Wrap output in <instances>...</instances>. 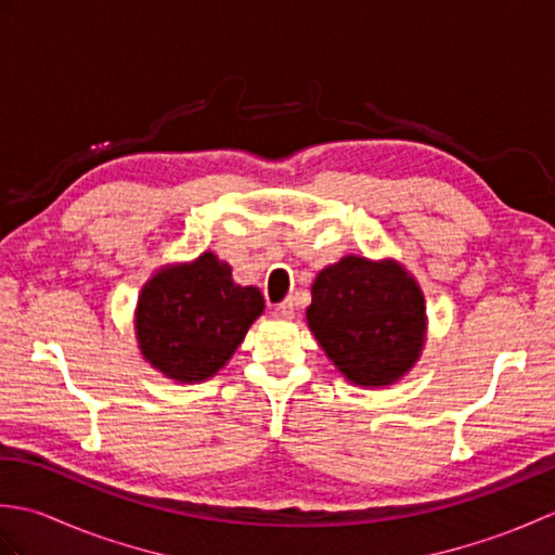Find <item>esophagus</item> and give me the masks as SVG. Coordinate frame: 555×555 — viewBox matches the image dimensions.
<instances>
[{"mask_svg":"<svg viewBox=\"0 0 555 555\" xmlns=\"http://www.w3.org/2000/svg\"><path fill=\"white\" fill-rule=\"evenodd\" d=\"M271 314L279 317V320H293L296 310H293L291 300H284V302H279V305H274V308H271Z\"/></svg>","mask_w":555,"mask_h":555,"instance_id":"obj_1","label":"esophagus"}]
</instances>
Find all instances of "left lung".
<instances>
[{"label":"left lung","instance_id":"1","mask_svg":"<svg viewBox=\"0 0 555 555\" xmlns=\"http://www.w3.org/2000/svg\"><path fill=\"white\" fill-rule=\"evenodd\" d=\"M308 326L346 382L396 384L415 367L427 340V305L398 259L340 257L312 284Z\"/></svg>","mask_w":555,"mask_h":555}]
</instances>
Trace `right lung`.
Wrapping results in <instances>:
<instances>
[{"label":"right lung","instance_id":"add662e5","mask_svg":"<svg viewBox=\"0 0 555 555\" xmlns=\"http://www.w3.org/2000/svg\"><path fill=\"white\" fill-rule=\"evenodd\" d=\"M264 312L257 286H241L215 253L164 264L138 296L133 326L140 356L179 384L215 376Z\"/></svg>","mask_w":555,"mask_h":555}]
</instances>
